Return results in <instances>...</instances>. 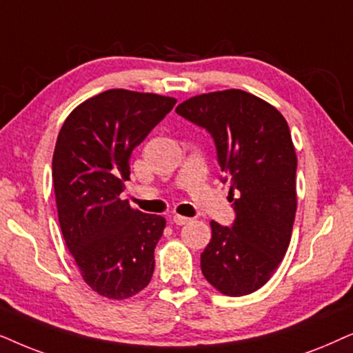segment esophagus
Segmentation results:
<instances>
[{"label":"esophagus","mask_w":353,"mask_h":353,"mask_svg":"<svg viewBox=\"0 0 353 353\" xmlns=\"http://www.w3.org/2000/svg\"><path fill=\"white\" fill-rule=\"evenodd\" d=\"M190 221V218H187V216H181V214H174L172 216V223H176L177 225H184Z\"/></svg>","instance_id":"34e87169"}]
</instances>
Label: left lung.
I'll return each mask as SVG.
<instances>
[{"label": "left lung", "instance_id": "1", "mask_svg": "<svg viewBox=\"0 0 353 353\" xmlns=\"http://www.w3.org/2000/svg\"><path fill=\"white\" fill-rule=\"evenodd\" d=\"M176 112L208 130L223 181H231L236 219L231 228L210 223L201 272L224 295L255 292L283 261L297 211V154L288 121L270 103L236 88L192 97Z\"/></svg>", "mask_w": 353, "mask_h": 353}]
</instances>
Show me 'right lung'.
Listing matches in <instances>:
<instances>
[{
    "label": "right lung",
    "instance_id": "add662e5",
    "mask_svg": "<svg viewBox=\"0 0 353 353\" xmlns=\"http://www.w3.org/2000/svg\"><path fill=\"white\" fill-rule=\"evenodd\" d=\"M176 98L112 88L88 98L64 121L53 153V185L65 245L85 283L124 300L153 276L166 219L130 208L121 194L132 150Z\"/></svg>",
    "mask_w": 353,
    "mask_h": 353
}]
</instances>
